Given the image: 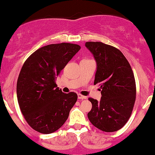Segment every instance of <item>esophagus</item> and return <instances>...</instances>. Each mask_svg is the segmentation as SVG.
<instances>
[{
    "instance_id": "esophagus-1",
    "label": "esophagus",
    "mask_w": 155,
    "mask_h": 155,
    "mask_svg": "<svg viewBox=\"0 0 155 155\" xmlns=\"http://www.w3.org/2000/svg\"><path fill=\"white\" fill-rule=\"evenodd\" d=\"M78 99H80V100H84V99H86V97L83 96V95L81 94H78Z\"/></svg>"
}]
</instances>
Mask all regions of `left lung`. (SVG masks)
I'll return each instance as SVG.
<instances>
[{
  "label": "left lung",
  "instance_id": "left-lung-1",
  "mask_svg": "<svg viewBox=\"0 0 155 155\" xmlns=\"http://www.w3.org/2000/svg\"><path fill=\"white\" fill-rule=\"evenodd\" d=\"M86 47L97 61L94 84L98 83L102 89L100 102L88 98L92 108L88 118L102 131H117L127 122L135 105L136 86L133 69L115 47L100 41H87Z\"/></svg>",
  "mask_w": 155,
  "mask_h": 155
}]
</instances>
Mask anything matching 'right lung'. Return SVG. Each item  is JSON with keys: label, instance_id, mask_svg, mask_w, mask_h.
<instances>
[{"label": "right lung", "instance_id": "right-lung-1", "mask_svg": "<svg viewBox=\"0 0 155 155\" xmlns=\"http://www.w3.org/2000/svg\"><path fill=\"white\" fill-rule=\"evenodd\" d=\"M81 49L71 43L40 48L28 57L19 74L17 101L25 121L43 134L58 130L68 119L77 94L63 93L55 83L57 76Z\"/></svg>", "mask_w": 155, "mask_h": 155}]
</instances>
